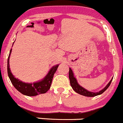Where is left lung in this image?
I'll use <instances>...</instances> for the list:
<instances>
[{
    "label": "left lung",
    "mask_w": 123,
    "mask_h": 123,
    "mask_svg": "<svg viewBox=\"0 0 123 123\" xmlns=\"http://www.w3.org/2000/svg\"><path fill=\"white\" fill-rule=\"evenodd\" d=\"M69 79H70V85H71V87H72V88L73 89V90L75 92H76L77 93L79 94L80 95H82V96H86V97H94V96L102 94V93H103V92L108 89V87L110 86L112 80V79L111 80L110 82H109V83L106 86L105 88H104L103 89L100 91L99 92H92L88 91H87L86 89L83 88V87L80 86L78 84L76 78L74 77L73 73V71L71 69V68H69Z\"/></svg>",
    "instance_id": "obj_1"
}]
</instances>
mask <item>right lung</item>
<instances>
[{"label": "right lung", "mask_w": 123, "mask_h": 123, "mask_svg": "<svg viewBox=\"0 0 123 123\" xmlns=\"http://www.w3.org/2000/svg\"><path fill=\"white\" fill-rule=\"evenodd\" d=\"M12 49H11L9 52V56L8 58V65H7V70L9 78L12 84L14 86L21 92L23 94L27 96H35L41 94L46 93V92L50 89L51 84H52V79L55 72L56 71L59 65L53 67L50 70L47 76L40 82H35L33 83H26L19 80L18 79L14 77L11 72L9 68V57Z\"/></svg>", "instance_id": "right-lung-1"}]
</instances>
